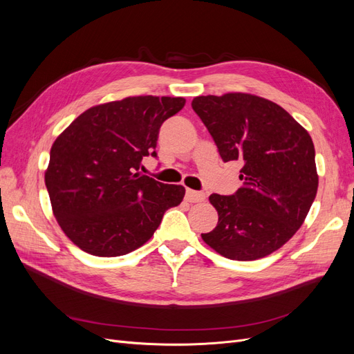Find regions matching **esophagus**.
Segmentation results:
<instances>
[{
    "mask_svg": "<svg viewBox=\"0 0 354 354\" xmlns=\"http://www.w3.org/2000/svg\"><path fill=\"white\" fill-rule=\"evenodd\" d=\"M186 201L187 202H202V201H205V195H203L202 192L187 189L186 190Z\"/></svg>",
    "mask_w": 354,
    "mask_h": 354,
    "instance_id": "1",
    "label": "esophagus"
}]
</instances>
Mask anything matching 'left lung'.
Returning a JSON list of instances; mask_svg holds the SVG:
<instances>
[{"mask_svg": "<svg viewBox=\"0 0 354 354\" xmlns=\"http://www.w3.org/2000/svg\"><path fill=\"white\" fill-rule=\"evenodd\" d=\"M192 108L224 162H242L236 194L209 196L218 223L201 234L203 242L238 261L279 250L301 227L316 198L312 137L279 104L255 94L198 95Z\"/></svg>", "mask_w": 354, "mask_h": 354, "instance_id": "8db88e82", "label": "left lung"}]
</instances>
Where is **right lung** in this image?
Segmentation results:
<instances>
[{"instance_id": "obj_1", "label": "right lung", "mask_w": 354, "mask_h": 354, "mask_svg": "<svg viewBox=\"0 0 354 354\" xmlns=\"http://www.w3.org/2000/svg\"><path fill=\"white\" fill-rule=\"evenodd\" d=\"M183 97L136 95L82 112L51 146L46 186L63 233L82 251L120 257L153 236L186 190L142 176L156 156L159 128L183 109Z\"/></svg>"}]
</instances>
